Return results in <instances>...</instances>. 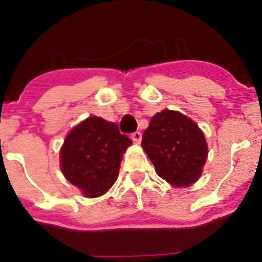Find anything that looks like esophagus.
I'll return each instance as SVG.
<instances>
[{
  "label": "esophagus",
  "mask_w": 262,
  "mask_h": 262,
  "mask_svg": "<svg viewBox=\"0 0 262 262\" xmlns=\"http://www.w3.org/2000/svg\"><path fill=\"white\" fill-rule=\"evenodd\" d=\"M132 139H133V141H135V143H140L141 141V133L140 132H134V133H132Z\"/></svg>",
  "instance_id": "1"
}]
</instances>
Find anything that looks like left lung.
Listing matches in <instances>:
<instances>
[{
	"instance_id": "left-lung-1",
	"label": "left lung",
	"mask_w": 262,
	"mask_h": 262,
	"mask_svg": "<svg viewBox=\"0 0 262 262\" xmlns=\"http://www.w3.org/2000/svg\"><path fill=\"white\" fill-rule=\"evenodd\" d=\"M141 145L156 173L175 186L196 182L208 154L204 135L196 123L170 110L152 117Z\"/></svg>"
}]
</instances>
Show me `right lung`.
I'll return each instance as SVG.
<instances>
[{"instance_id":"add662e5","label":"right lung","mask_w":262,"mask_h":262,"mask_svg":"<svg viewBox=\"0 0 262 262\" xmlns=\"http://www.w3.org/2000/svg\"><path fill=\"white\" fill-rule=\"evenodd\" d=\"M130 144L117 124L90 117L65 138L60 150L62 173L86 197L101 196L116 182L123 152Z\"/></svg>"}]
</instances>
